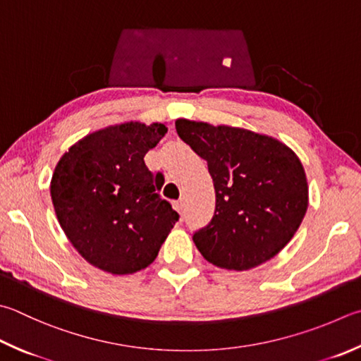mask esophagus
<instances>
[{
    "label": "esophagus",
    "instance_id": "34e87169",
    "mask_svg": "<svg viewBox=\"0 0 361 361\" xmlns=\"http://www.w3.org/2000/svg\"><path fill=\"white\" fill-rule=\"evenodd\" d=\"M173 207H175V209H176V212H178L180 214L185 213V200H183V199L176 200V202L173 203Z\"/></svg>",
    "mask_w": 361,
    "mask_h": 361
}]
</instances>
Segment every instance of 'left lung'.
<instances>
[{
	"mask_svg": "<svg viewBox=\"0 0 361 361\" xmlns=\"http://www.w3.org/2000/svg\"><path fill=\"white\" fill-rule=\"evenodd\" d=\"M180 139L208 164L216 192L212 221L192 235L209 264L243 271L274 257L307 209L305 169L292 149L252 130L180 118Z\"/></svg>",
	"mask_w": 361,
	"mask_h": 361,
	"instance_id": "1",
	"label": "left lung"
}]
</instances>
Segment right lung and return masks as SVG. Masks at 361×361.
Instances as JSON below:
<instances>
[{
    "label": "right lung",
    "instance_id": "add662e5",
    "mask_svg": "<svg viewBox=\"0 0 361 361\" xmlns=\"http://www.w3.org/2000/svg\"><path fill=\"white\" fill-rule=\"evenodd\" d=\"M166 133L162 123L115 124L83 137L58 161L50 181L56 218L91 265L112 274L143 270L178 221L143 161Z\"/></svg>",
    "mask_w": 361,
    "mask_h": 361
}]
</instances>
